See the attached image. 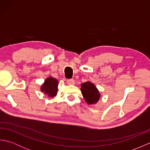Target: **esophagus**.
I'll list each match as a JSON object with an SVG mask.
<instances>
[{
	"mask_svg": "<svg viewBox=\"0 0 150 150\" xmlns=\"http://www.w3.org/2000/svg\"><path fill=\"white\" fill-rule=\"evenodd\" d=\"M67 83H68V84H75L74 79H68V80H67Z\"/></svg>",
	"mask_w": 150,
	"mask_h": 150,
	"instance_id": "34e87169",
	"label": "esophagus"
}]
</instances>
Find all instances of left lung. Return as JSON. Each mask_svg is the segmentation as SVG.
<instances>
[{
  "label": "left lung",
  "instance_id": "1",
  "mask_svg": "<svg viewBox=\"0 0 150 150\" xmlns=\"http://www.w3.org/2000/svg\"><path fill=\"white\" fill-rule=\"evenodd\" d=\"M81 90L86 102L88 104L97 103L99 100L100 93L97 88L90 82H86L81 84Z\"/></svg>",
  "mask_w": 150,
  "mask_h": 150
}]
</instances>
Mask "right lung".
Instances as JSON below:
<instances>
[{"label": "right lung", "instance_id": "1", "mask_svg": "<svg viewBox=\"0 0 150 150\" xmlns=\"http://www.w3.org/2000/svg\"><path fill=\"white\" fill-rule=\"evenodd\" d=\"M57 86H58V81L53 77L46 79L44 84L41 87V91L50 97L55 96L57 92Z\"/></svg>", "mask_w": 150, "mask_h": 150}]
</instances>
